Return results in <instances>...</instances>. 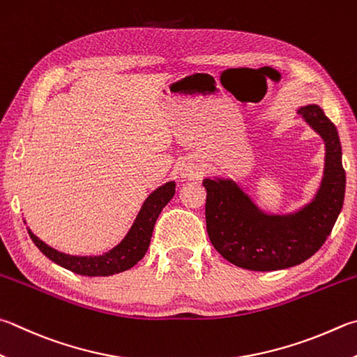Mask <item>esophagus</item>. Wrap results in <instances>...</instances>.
<instances>
[{"label":"esophagus","mask_w":357,"mask_h":357,"mask_svg":"<svg viewBox=\"0 0 357 357\" xmlns=\"http://www.w3.org/2000/svg\"><path fill=\"white\" fill-rule=\"evenodd\" d=\"M179 173H181V176L185 179H195V178H199L203 172H201V165L197 160L185 159V160H183V164L179 165Z\"/></svg>","instance_id":"esophagus-1"}]
</instances>
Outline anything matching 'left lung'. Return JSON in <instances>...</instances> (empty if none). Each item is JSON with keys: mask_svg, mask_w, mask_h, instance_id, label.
<instances>
[{"mask_svg": "<svg viewBox=\"0 0 357 357\" xmlns=\"http://www.w3.org/2000/svg\"><path fill=\"white\" fill-rule=\"evenodd\" d=\"M296 114L325 142V168L315 197L289 213L262 211L231 178H206V226L211 242L226 261L252 271L294 267L321 248L342 211L345 170L334 123L317 105Z\"/></svg>", "mask_w": 357, "mask_h": 357, "instance_id": "8db88e82", "label": "left lung"}]
</instances>
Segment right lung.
Segmentation results:
<instances>
[{
  "instance_id": "1",
  "label": "right lung",
  "mask_w": 357,
  "mask_h": 357,
  "mask_svg": "<svg viewBox=\"0 0 357 357\" xmlns=\"http://www.w3.org/2000/svg\"><path fill=\"white\" fill-rule=\"evenodd\" d=\"M174 187H176L174 181H168L164 185L153 190L142 204L137 217L129 228L128 234L123 237V241L100 256L66 255V252L57 251L53 246L40 241L29 228L28 232L32 242L50 261L73 271V273L82 276H111L121 273V271L132 268L145 256L148 246H150L154 225H156L160 211L173 198Z\"/></svg>"
}]
</instances>
